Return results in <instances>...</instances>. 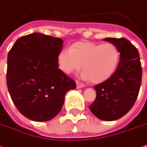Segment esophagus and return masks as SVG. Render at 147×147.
I'll use <instances>...</instances> for the list:
<instances>
[{
	"label": "esophagus",
	"mask_w": 147,
	"mask_h": 147,
	"mask_svg": "<svg viewBox=\"0 0 147 147\" xmlns=\"http://www.w3.org/2000/svg\"><path fill=\"white\" fill-rule=\"evenodd\" d=\"M76 86L78 89H81V88H83L85 86V85L82 82H79V81H76Z\"/></svg>",
	"instance_id": "1"
}]
</instances>
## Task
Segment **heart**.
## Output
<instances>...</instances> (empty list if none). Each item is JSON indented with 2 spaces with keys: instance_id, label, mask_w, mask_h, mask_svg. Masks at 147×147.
I'll use <instances>...</instances> for the list:
<instances>
[{
  "instance_id": "obj_1",
  "label": "heart",
  "mask_w": 147,
  "mask_h": 147,
  "mask_svg": "<svg viewBox=\"0 0 147 147\" xmlns=\"http://www.w3.org/2000/svg\"><path fill=\"white\" fill-rule=\"evenodd\" d=\"M120 57V51L114 43L77 42L71 45L70 50L65 49L60 52L57 65L65 74L77 72L83 68V79H90L93 83H101L115 74Z\"/></svg>"
}]
</instances>
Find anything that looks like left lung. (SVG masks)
<instances>
[{"label": "left lung", "instance_id": "8db88e82", "mask_svg": "<svg viewBox=\"0 0 147 147\" xmlns=\"http://www.w3.org/2000/svg\"><path fill=\"white\" fill-rule=\"evenodd\" d=\"M121 53L118 68L110 79L94 86L96 97L89 108L103 121L119 119L129 112L136 100L142 81V67L138 50L125 38H105Z\"/></svg>", "mask_w": 147, "mask_h": 147}]
</instances>
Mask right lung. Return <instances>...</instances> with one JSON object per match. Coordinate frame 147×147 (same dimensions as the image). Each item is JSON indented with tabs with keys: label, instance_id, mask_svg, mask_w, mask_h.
Listing matches in <instances>:
<instances>
[{
	"label": "right lung",
	"instance_id": "1",
	"mask_svg": "<svg viewBox=\"0 0 147 147\" xmlns=\"http://www.w3.org/2000/svg\"><path fill=\"white\" fill-rule=\"evenodd\" d=\"M63 40L39 32L18 38L7 54V86L25 117L47 121L61 111L68 90L76 88L57 65Z\"/></svg>",
	"mask_w": 147,
	"mask_h": 147
}]
</instances>
